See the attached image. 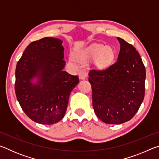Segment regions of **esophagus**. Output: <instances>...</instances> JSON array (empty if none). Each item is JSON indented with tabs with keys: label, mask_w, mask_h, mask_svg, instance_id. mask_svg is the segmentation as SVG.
Returning a JSON list of instances; mask_svg holds the SVG:
<instances>
[{
	"label": "esophagus",
	"mask_w": 159,
	"mask_h": 159,
	"mask_svg": "<svg viewBox=\"0 0 159 159\" xmlns=\"http://www.w3.org/2000/svg\"><path fill=\"white\" fill-rule=\"evenodd\" d=\"M87 77H88L87 71H86L84 69L81 70L79 73V79H85Z\"/></svg>",
	"instance_id": "esophagus-1"
}]
</instances>
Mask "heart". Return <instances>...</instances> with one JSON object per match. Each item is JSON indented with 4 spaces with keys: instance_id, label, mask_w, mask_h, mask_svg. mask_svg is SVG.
Listing matches in <instances>:
<instances>
[{
    "instance_id": "b5f03b06",
    "label": "heart",
    "mask_w": 159,
    "mask_h": 159,
    "mask_svg": "<svg viewBox=\"0 0 159 159\" xmlns=\"http://www.w3.org/2000/svg\"><path fill=\"white\" fill-rule=\"evenodd\" d=\"M87 52L93 57L98 56L99 61L101 64H108L114 57V52L112 48L103 45H92L88 48Z\"/></svg>"
}]
</instances>
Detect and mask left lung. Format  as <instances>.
I'll return each mask as SVG.
<instances>
[{
    "instance_id": "1",
    "label": "left lung",
    "mask_w": 159,
    "mask_h": 159,
    "mask_svg": "<svg viewBox=\"0 0 159 159\" xmlns=\"http://www.w3.org/2000/svg\"><path fill=\"white\" fill-rule=\"evenodd\" d=\"M117 60L104 69L90 70L93 106L95 114L108 124H121L133 118L143 102L146 70L139 52L117 38Z\"/></svg>"
}]
</instances>
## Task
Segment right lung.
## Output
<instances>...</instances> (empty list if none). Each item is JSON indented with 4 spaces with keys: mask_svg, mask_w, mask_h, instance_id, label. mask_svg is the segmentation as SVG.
I'll return each mask as SVG.
<instances>
[{
    "mask_svg": "<svg viewBox=\"0 0 159 159\" xmlns=\"http://www.w3.org/2000/svg\"><path fill=\"white\" fill-rule=\"evenodd\" d=\"M62 41L45 37L31 42L18 61L15 90L21 109L36 123L50 125L65 114L71 90L79 77L63 71ZM38 78L36 84L31 82Z\"/></svg>",
    "mask_w": 159,
    "mask_h": 159,
    "instance_id": "right-lung-1",
    "label": "right lung"
}]
</instances>
